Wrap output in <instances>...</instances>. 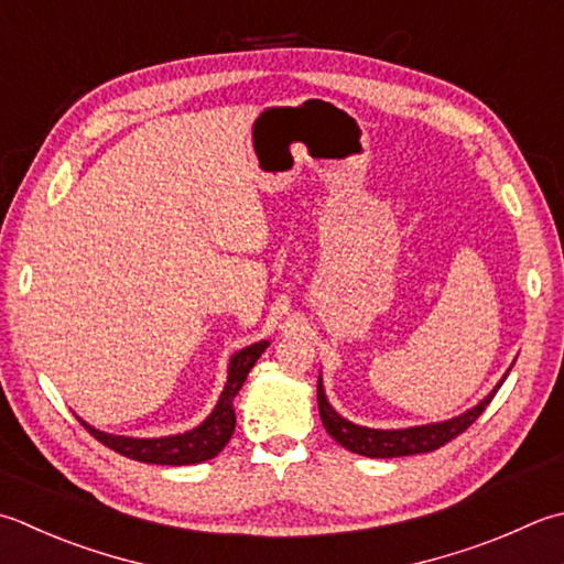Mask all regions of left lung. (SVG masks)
I'll use <instances>...</instances> for the list:
<instances>
[{
    "label": "left lung",
    "mask_w": 564,
    "mask_h": 564,
    "mask_svg": "<svg viewBox=\"0 0 564 564\" xmlns=\"http://www.w3.org/2000/svg\"><path fill=\"white\" fill-rule=\"evenodd\" d=\"M506 377H509V371H506ZM503 379L496 383V389L487 395V399L469 408L467 413L452 417V421L415 425V427H403V430H373V427H361L345 421V417H341L335 408L327 403L323 379H317V408L329 437L337 440V443L341 447H347L349 452H357V455H364V457H381V459L423 455V452L440 449L443 445H447L449 440H455L457 435L465 433V430L477 421L484 411H487V405L491 403L496 391L501 389Z\"/></svg>",
    "instance_id": "8db88e82"
}]
</instances>
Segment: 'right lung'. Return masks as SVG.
Instances as JSON below:
<instances>
[{"label":"right lung","mask_w":564,"mask_h":564,"mask_svg":"<svg viewBox=\"0 0 564 564\" xmlns=\"http://www.w3.org/2000/svg\"><path fill=\"white\" fill-rule=\"evenodd\" d=\"M269 347V341H257L247 349H239L235 357L229 359V371H227V383L225 391L219 393V401L215 405V411L209 413L205 421L187 430L183 435H171V437H124V435H109L97 430L93 425H85V430H90V435L99 440L105 447L119 452L129 459L143 462V465H171V467H183V465H197V462L213 459L215 455L223 452V447L229 443L231 433H235L237 425V415H235V395L239 393L241 386H245L249 371L253 369V364L263 355V349Z\"/></svg>","instance_id":"1"}]
</instances>
